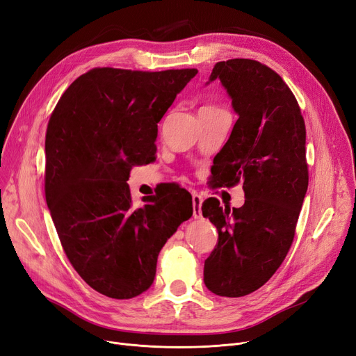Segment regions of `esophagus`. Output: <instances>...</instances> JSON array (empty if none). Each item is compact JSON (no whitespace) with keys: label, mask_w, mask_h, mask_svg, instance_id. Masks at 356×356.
Returning <instances> with one entry per match:
<instances>
[{"label":"esophagus","mask_w":356,"mask_h":356,"mask_svg":"<svg viewBox=\"0 0 356 356\" xmlns=\"http://www.w3.org/2000/svg\"><path fill=\"white\" fill-rule=\"evenodd\" d=\"M192 204H193V216L195 218H200V216H202V197H200L197 193H193Z\"/></svg>","instance_id":"1"}]
</instances>
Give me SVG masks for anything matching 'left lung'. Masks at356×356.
<instances>
[{
	"instance_id": "1",
	"label": "left lung",
	"mask_w": 356,
	"mask_h": 356,
	"mask_svg": "<svg viewBox=\"0 0 356 356\" xmlns=\"http://www.w3.org/2000/svg\"><path fill=\"white\" fill-rule=\"evenodd\" d=\"M220 80L238 119L213 159V186L243 181L244 205H202L218 229L205 260L204 282L215 296L237 298L265 285L284 261L308 188L305 125L289 87L253 59L216 63L209 83Z\"/></svg>"
}]
</instances>
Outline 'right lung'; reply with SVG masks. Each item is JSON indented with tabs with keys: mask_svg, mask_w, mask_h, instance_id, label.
I'll list each match as a JSON object with an SVG mask.
<instances>
[{
	"mask_svg": "<svg viewBox=\"0 0 356 356\" xmlns=\"http://www.w3.org/2000/svg\"><path fill=\"white\" fill-rule=\"evenodd\" d=\"M197 70L95 68L59 99L46 131L44 195L74 269L97 292L129 300L154 282L165 241L192 213L179 186L134 208V165L156 154L159 127Z\"/></svg>",
	"mask_w": 356,
	"mask_h": 356,
	"instance_id": "1",
	"label": "right lung"
}]
</instances>
